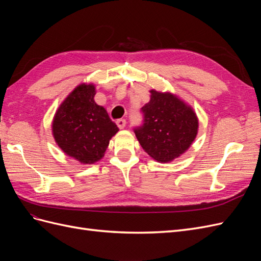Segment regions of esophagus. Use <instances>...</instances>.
<instances>
[{
	"instance_id": "1",
	"label": "esophagus",
	"mask_w": 261,
	"mask_h": 261,
	"mask_svg": "<svg viewBox=\"0 0 261 261\" xmlns=\"http://www.w3.org/2000/svg\"><path fill=\"white\" fill-rule=\"evenodd\" d=\"M116 125L118 126V128H124L126 126V121L124 120V118H120V120L116 121Z\"/></svg>"
}]
</instances>
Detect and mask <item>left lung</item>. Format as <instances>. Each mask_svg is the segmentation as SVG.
<instances>
[{
    "mask_svg": "<svg viewBox=\"0 0 261 261\" xmlns=\"http://www.w3.org/2000/svg\"><path fill=\"white\" fill-rule=\"evenodd\" d=\"M150 93V101L141 108L143 124L134 128V133L150 156L167 163L191 147L198 132V118L174 94L155 90Z\"/></svg>",
    "mask_w": 261,
    "mask_h": 261,
    "instance_id": "1",
    "label": "left lung"
}]
</instances>
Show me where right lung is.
Returning a JSON list of instances; mask_svg holds the SVG:
<instances>
[{
  "instance_id": "obj_1",
  "label": "right lung",
  "mask_w": 261,
  "mask_h": 261,
  "mask_svg": "<svg viewBox=\"0 0 261 261\" xmlns=\"http://www.w3.org/2000/svg\"><path fill=\"white\" fill-rule=\"evenodd\" d=\"M94 94L91 84L76 87L62 102L52 124L59 147L83 164L99 161L118 132L106 109L94 102Z\"/></svg>"
}]
</instances>
